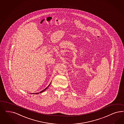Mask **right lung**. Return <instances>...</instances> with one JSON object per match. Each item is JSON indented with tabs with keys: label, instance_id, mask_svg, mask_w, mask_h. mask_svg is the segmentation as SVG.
Listing matches in <instances>:
<instances>
[{
	"label": "right lung",
	"instance_id": "add662e5",
	"mask_svg": "<svg viewBox=\"0 0 124 124\" xmlns=\"http://www.w3.org/2000/svg\"><path fill=\"white\" fill-rule=\"evenodd\" d=\"M51 83H52V82H51V83L50 84H49V85H48V86H47V87L46 88H45L44 90H43L42 91H40V93H42V92H44V91H45V90H46V89H47V88H48V87H49V86H50V85L51 84ZM39 93H34V94H39ZM32 94H33V93H32Z\"/></svg>",
	"mask_w": 124,
	"mask_h": 124
}]
</instances>
